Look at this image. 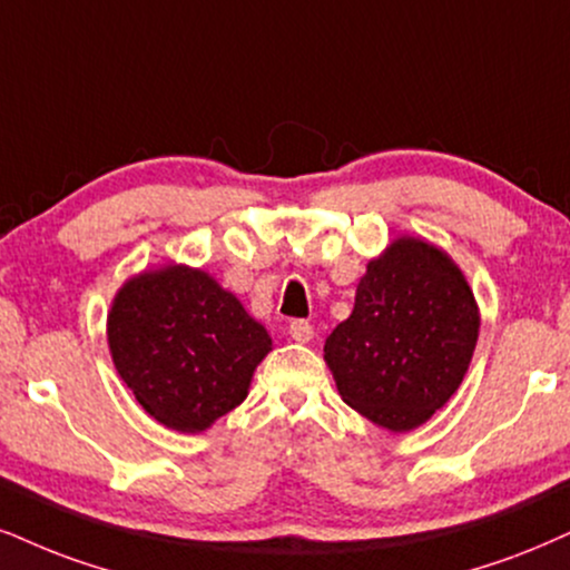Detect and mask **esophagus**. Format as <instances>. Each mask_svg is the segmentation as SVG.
I'll list each match as a JSON object with an SVG mask.
<instances>
[{
    "mask_svg": "<svg viewBox=\"0 0 570 570\" xmlns=\"http://www.w3.org/2000/svg\"><path fill=\"white\" fill-rule=\"evenodd\" d=\"M287 333H291V338L296 343H308L314 338V327L308 325L306 320H293L291 327H287Z\"/></svg>",
    "mask_w": 570,
    "mask_h": 570,
    "instance_id": "esophagus-1",
    "label": "esophagus"
}]
</instances>
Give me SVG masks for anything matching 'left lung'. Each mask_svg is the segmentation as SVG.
I'll return each mask as SVG.
<instances>
[{
	"instance_id": "left-lung-1",
	"label": "left lung",
	"mask_w": 570,
	"mask_h": 570,
	"mask_svg": "<svg viewBox=\"0 0 570 570\" xmlns=\"http://www.w3.org/2000/svg\"><path fill=\"white\" fill-rule=\"evenodd\" d=\"M479 330L473 287L452 256L402 235L370 258L354 312L325 341V362L351 410L410 433L460 389Z\"/></svg>"
}]
</instances>
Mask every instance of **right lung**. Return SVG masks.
<instances>
[{"mask_svg": "<svg viewBox=\"0 0 570 570\" xmlns=\"http://www.w3.org/2000/svg\"><path fill=\"white\" fill-rule=\"evenodd\" d=\"M108 348L153 420L168 431L203 433L245 402L272 338L208 272L168 262L118 287Z\"/></svg>", "mask_w": 570, "mask_h": 570, "instance_id": "add662e5", "label": "right lung"}]
</instances>
